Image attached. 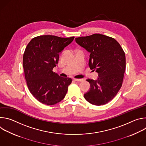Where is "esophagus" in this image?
Wrapping results in <instances>:
<instances>
[{
  "label": "esophagus",
  "mask_w": 146,
  "mask_h": 146,
  "mask_svg": "<svg viewBox=\"0 0 146 146\" xmlns=\"http://www.w3.org/2000/svg\"><path fill=\"white\" fill-rule=\"evenodd\" d=\"M74 80L76 81H83V79H82V78H74Z\"/></svg>",
  "instance_id": "obj_1"
}]
</instances>
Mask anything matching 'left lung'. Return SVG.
Instances as JSON below:
<instances>
[{
	"instance_id": "1",
	"label": "left lung",
	"mask_w": 146,
	"mask_h": 146,
	"mask_svg": "<svg viewBox=\"0 0 146 146\" xmlns=\"http://www.w3.org/2000/svg\"><path fill=\"white\" fill-rule=\"evenodd\" d=\"M76 42L90 53L89 66L98 73L96 80L87 79L90 90L84 98L96 106L111 100L120 90L126 66L125 55L114 38L101 34H94L75 38Z\"/></svg>"
}]
</instances>
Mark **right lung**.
<instances>
[{"mask_svg": "<svg viewBox=\"0 0 146 146\" xmlns=\"http://www.w3.org/2000/svg\"><path fill=\"white\" fill-rule=\"evenodd\" d=\"M74 37H59L43 35L33 38L23 55V68L29 91L40 102L54 105L63 100L72 78L52 72L58 64L59 54Z\"/></svg>", "mask_w": 146, "mask_h": 146, "instance_id": "add662e5", "label": "right lung"}]
</instances>
